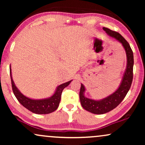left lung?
<instances>
[{"label": "left lung", "instance_id": "1", "mask_svg": "<svg viewBox=\"0 0 145 145\" xmlns=\"http://www.w3.org/2000/svg\"><path fill=\"white\" fill-rule=\"evenodd\" d=\"M103 29L109 36L116 39L122 45L127 56L126 69L123 75L122 80L118 89L106 98L101 100H93L85 96L86 88L81 83L79 96L82 108L94 114H104L116 108L127 94L131 86L133 81V69L134 59L133 53L129 44L124 37L116 31H112L107 27H103Z\"/></svg>", "mask_w": 145, "mask_h": 145}]
</instances>
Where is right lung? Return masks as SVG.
I'll use <instances>...</instances> for the list:
<instances>
[{"mask_svg":"<svg viewBox=\"0 0 145 145\" xmlns=\"http://www.w3.org/2000/svg\"><path fill=\"white\" fill-rule=\"evenodd\" d=\"M10 74L12 87L14 94L15 95L16 98L24 107L36 114H48L56 110L60 103L63 90H64L65 87L69 86L71 81L72 80H71L57 86L55 92L49 98L32 99L24 95L15 85V83L12 79V76L11 67H10Z\"/></svg>","mask_w":145,"mask_h":145,"instance_id":"1","label":"right lung"}]
</instances>
